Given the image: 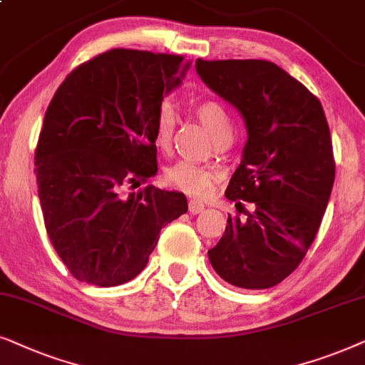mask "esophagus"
Instances as JSON below:
<instances>
[{"mask_svg":"<svg viewBox=\"0 0 365 365\" xmlns=\"http://www.w3.org/2000/svg\"><path fill=\"white\" fill-rule=\"evenodd\" d=\"M187 209L191 214H199L204 211V204L201 201H197V199H191L187 204Z\"/></svg>","mask_w":365,"mask_h":365,"instance_id":"obj_1","label":"esophagus"}]
</instances>
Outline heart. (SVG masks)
<instances>
[{
	"mask_svg": "<svg viewBox=\"0 0 365 365\" xmlns=\"http://www.w3.org/2000/svg\"><path fill=\"white\" fill-rule=\"evenodd\" d=\"M194 113L201 119L216 141L232 138V123L226 106L217 99H202L194 106ZM174 129H176V111L173 104H159L156 118H154V141L158 148L168 151L173 144ZM164 179L169 186L189 194V196L202 197L211 192L216 182V174L206 166L191 163L178 161L164 171Z\"/></svg>",
	"mask_w": 365,
	"mask_h": 365,
	"instance_id": "obj_1",
	"label": "heart"
}]
</instances>
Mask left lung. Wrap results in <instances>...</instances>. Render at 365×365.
<instances>
[{"mask_svg":"<svg viewBox=\"0 0 365 365\" xmlns=\"http://www.w3.org/2000/svg\"><path fill=\"white\" fill-rule=\"evenodd\" d=\"M196 71L247 128L226 191L246 217L229 214L209 261L232 286L269 289L302 262L331 197L336 161L326 114L302 83L271 61L197 59ZM241 200L253 204L251 213Z\"/></svg>","mask_w":365,"mask_h":365,"instance_id":"8db88e82","label":"left lung"}]
</instances>
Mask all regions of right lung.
<instances>
[{
	"label": "right lung",
	"instance_id": "1",
	"mask_svg": "<svg viewBox=\"0 0 365 365\" xmlns=\"http://www.w3.org/2000/svg\"><path fill=\"white\" fill-rule=\"evenodd\" d=\"M189 66L179 54L118 48L79 64L54 93L34 173L49 241L78 281H131L161 229L187 211L181 192L124 187L158 173L154 118Z\"/></svg>",
	"mask_w": 365,
	"mask_h": 365
}]
</instances>
